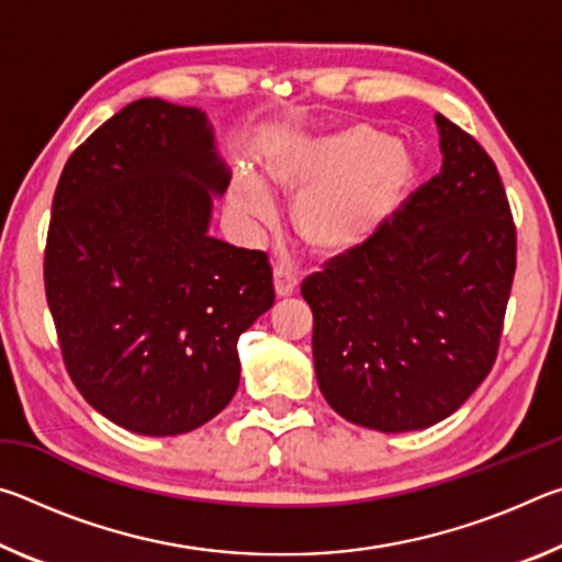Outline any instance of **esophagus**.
Returning <instances> with one entry per match:
<instances>
[{"label":"esophagus","mask_w":562,"mask_h":562,"mask_svg":"<svg viewBox=\"0 0 562 562\" xmlns=\"http://www.w3.org/2000/svg\"><path fill=\"white\" fill-rule=\"evenodd\" d=\"M297 274L284 270L282 265L274 268V292H278V297H290V294L297 292Z\"/></svg>","instance_id":"esophagus-1"}]
</instances>
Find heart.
I'll return each instance as SVG.
<instances>
[{
  "mask_svg": "<svg viewBox=\"0 0 562 562\" xmlns=\"http://www.w3.org/2000/svg\"><path fill=\"white\" fill-rule=\"evenodd\" d=\"M268 180L300 193L292 205L300 240L322 258H345L367 247L398 215L416 166L392 133L351 126L284 146L270 160ZM231 201L252 221L272 217L268 188L252 176L235 180Z\"/></svg>",
  "mask_w": 562,
  "mask_h": 562,
  "instance_id": "obj_1",
  "label": "heart"
}]
</instances>
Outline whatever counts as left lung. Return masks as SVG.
Wrapping results in <instances>:
<instances>
[{"instance_id": "left-lung-1", "label": "left lung", "mask_w": 562, "mask_h": 562, "mask_svg": "<svg viewBox=\"0 0 562 562\" xmlns=\"http://www.w3.org/2000/svg\"><path fill=\"white\" fill-rule=\"evenodd\" d=\"M441 173L361 250L302 282L319 392L384 434L439 424L488 376L516 274L498 168L441 113Z\"/></svg>"}]
</instances>
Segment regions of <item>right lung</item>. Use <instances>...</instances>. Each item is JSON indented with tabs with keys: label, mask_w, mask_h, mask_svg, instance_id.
I'll return each mask as SVG.
<instances>
[{
	"label": "right lung",
	"mask_w": 562,
	"mask_h": 562,
	"mask_svg": "<svg viewBox=\"0 0 562 562\" xmlns=\"http://www.w3.org/2000/svg\"><path fill=\"white\" fill-rule=\"evenodd\" d=\"M231 173L201 109L140 99L74 150L44 288L71 382L123 429L176 436L240 384L237 337L274 302L262 250L207 235Z\"/></svg>",
	"instance_id": "obj_1"
}]
</instances>
